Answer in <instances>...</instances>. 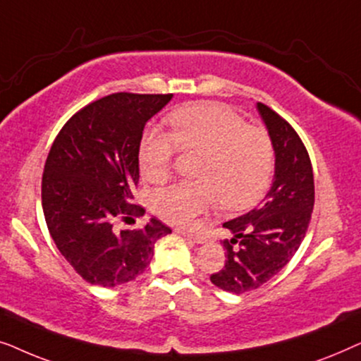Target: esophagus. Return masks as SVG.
<instances>
[{"mask_svg": "<svg viewBox=\"0 0 361 361\" xmlns=\"http://www.w3.org/2000/svg\"><path fill=\"white\" fill-rule=\"evenodd\" d=\"M177 233H180V235H184V236H187V238H190V240H194L195 243H205L207 241V238L202 233H195V231H189V230H177Z\"/></svg>", "mask_w": 361, "mask_h": 361, "instance_id": "obj_1", "label": "esophagus"}]
</instances>
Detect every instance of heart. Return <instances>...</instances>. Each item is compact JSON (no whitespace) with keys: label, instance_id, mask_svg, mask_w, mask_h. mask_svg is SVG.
Returning a JSON list of instances; mask_svg holds the SVG:
<instances>
[{"label":"heart","instance_id":"obj_1","mask_svg":"<svg viewBox=\"0 0 361 361\" xmlns=\"http://www.w3.org/2000/svg\"><path fill=\"white\" fill-rule=\"evenodd\" d=\"M172 135L147 128L137 147L141 176L162 182L177 149L200 152L199 180L176 182L154 197L156 212L177 225H189L219 200L221 209L238 212L258 204L274 169L268 133L248 126L245 118L216 103L182 106L169 115Z\"/></svg>","mask_w":361,"mask_h":361}]
</instances>
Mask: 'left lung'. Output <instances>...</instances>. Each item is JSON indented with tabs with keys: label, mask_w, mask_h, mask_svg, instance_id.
I'll return each instance as SVG.
<instances>
[{
	"label": "left lung",
	"mask_w": 361,
	"mask_h": 361,
	"mask_svg": "<svg viewBox=\"0 0 361 361\" xmlns=\"http://www.w3.org/2000/svg\"><path fill=\"white\" fill-rule=\"evenodd\" d=\"M273 142L274 180L263 204L225 221V266L212 274L216 288L243 294L279 273L302 243L314 209V174L307 149L284 118L256 103Z\"/></svg>",
	"instance_id": "obj_1"
}]
</instances>
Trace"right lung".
<instances>
[{
	"mask_svg": "<svg viewBox=\"0 0 361 361\" xmlns=\"http://www.w3.org/2000/svg\"><path fill=\"white\" fill-rule=\"evenodd\" d=\"M172 95L113 93L77 111L49 151L42 210L54 243L87 283L115 288L149 266L169 226L116 230V220L141 214L133 204L140 180L137 147L146 123Z\"/></svg>",
	"mask_w": 361,
	"mask_h": 361,
	"instance_id": "right-lung-1",
	"label": "right lung"
}]
</instances>
